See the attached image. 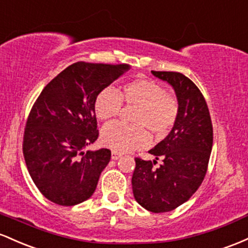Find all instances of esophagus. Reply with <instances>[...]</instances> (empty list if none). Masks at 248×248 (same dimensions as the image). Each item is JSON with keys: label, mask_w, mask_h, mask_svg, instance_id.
<instances>
[{"label": "esophagus", "mask_w": 248, "mask_h": 248, "mask_svg": "<svg viewBox=\"0 0 248 248\" xmlns=\"http://www.w3.org/2000/svg\"><path fill=\"white\" fill-rule=\"evenodd\" d=\"M121 157H122V155L119 154V152H117V151H112V154H111V158H112L113 160L119 159Z\"/></svg>", "instance_id": "obj_1"}]
</instances>
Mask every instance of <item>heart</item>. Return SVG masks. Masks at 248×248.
<instances>
[{"instance_id": "heart-1", "label": "heart", "mask_w": 248, "mask_h": 248, "mask_svg": "<svg viewBox=\"0 0 248 248\" xmlns=\"http://www.w3.org/2000/svg\"><path fill=\"white\" fill-rule=\"evenodd\" d=\"M126 105H137L133 122L136 125H126L113 122L105 125L101 133L104 146L117 152H129L149 144L146 126L155 137H164L173 127L179 113V104L176 97L166 93L161 85L147 78H137L125 83L121 93L108 87L101 90L94 99V112L102 121L118 116Z\"/></svg>"}]
</instances>
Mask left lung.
<instances>
[{
    "mask_svg": "<svg viewBox=\"0 0 248 248\" xmlns=\"http://www.w3.org/2000/svg\"><path fill=\"white\" fill-rule=\"evenodd\" d=\"M176 93L179 113L173 127L149 154L155 159L136 158L133 197L154 213L169 212L191 198L204 180L213 144V127L204 96L180 72L151 71ZM160 157L162 164L155 167Z\"/></svg>",
    "mask_w": 248,
    "mask_h": 248,
    "instance_id": "left-lung-1",
    "label": "left lung"
}]
</instances>
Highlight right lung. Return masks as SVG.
<instances>
[{
  "instance_id": "right-lung-1",
  "label": "right lung",
  "mask_w": 248,
  "mask_h": 248,
  "mask_svg": "<svg viewBox=\"0 0 248 248\" xmlns=\"http://www.w3.org/2000/svg\"><path fill=\"white\" fill-rule=\"evenodd\" d=\"M130 69L127 64L77 62L42 90L23 138L28 171L40 192L62 206L90 198L111 151L84 149L98 138L94 99Z\"/></svg>"
}]
</instances>
